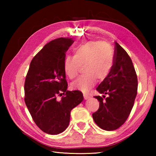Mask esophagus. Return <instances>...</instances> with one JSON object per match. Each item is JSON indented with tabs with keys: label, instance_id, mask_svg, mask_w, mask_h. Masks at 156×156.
I'll return each mask as SVG.
<instances>
[{
	"label": "esophagus",
	"instance_id": "esophagus-1",
	"mask_svg": "<svg viewBox=\"0 0 156 156\" xmlns=\"http://www.w3.org/2000/svg\"><path fill=\"white\" fill-rule=\"evenodd\" d=\"M83 95H84V98L85 100H87V99H88L89 98H90V97H89V96L88 94H87L84 93Z\"/></svg>",
	"mask_w": 156,
	"mask_h": 156
}]
</instances>
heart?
Here are the masks:
<instances>
[{
	"instance_id": "1",
	"label": "heart",
	"mask_w": 156,
	"mask_h": 156,
	"mask_svg": "<svg viewBox=\"0 0 156 156\" xmlns=\"http://www.w3.org/2000/svg\"><path fill=\"white\" fill-rule=\"evenodd\" d=\"M74 57L68 55L64 60V71L69 78L78 75L80 66L83 65L81 75L71 84L74 90L87 92L99 80L108 77L113 66L114 54L108 44L101 41H89L73 50Z\"/></svg>"
}]
</instances>
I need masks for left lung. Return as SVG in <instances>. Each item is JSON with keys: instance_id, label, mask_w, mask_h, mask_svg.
<instances>
[{"instance_id": "left-lung-1", "label": "left lung", "mask_w": 156, "mask_h": 156, "mask_svg": "<svg viewBox=\"0 0 156 156\" xmlns=\"http://www.w3.org/2000/svg\"><path fill=\"white\" fill-rule=\"evenodd\" d=\"M115 44L113 66L108 77L97 88L99 93L108 96L105 101L100 96L94 97L100 105L92 118L106 131L115 130L126 121L137 93V77L131 59L118 43Z\"/></svg>"}]
</instances>
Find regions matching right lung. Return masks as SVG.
I'll use <instances>...</instances> for the list:
<instances>
[{"mask_svg":"<svg viewBox=\"0 0 156 156\" xmlns=\"http://www.w3.org/2000/svg\"><path fill=\"white\" fill-rule=\"evenodd\" d=\"M73 43L72 39L64 37L49 42L33 58L26 76V106L35 124L48 134L65 131L71 111L84 98L80 91L67 90L64 60ZM58 95L62 96L60 101Z\"/></svg>","mask_w":156,"mask_h":156,"instance_id":"add662e5","label":"right lung"}]
</instances>
